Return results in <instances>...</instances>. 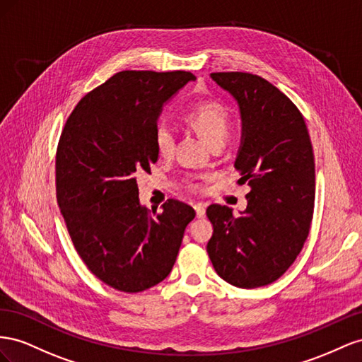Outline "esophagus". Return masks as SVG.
<instances>
[{
	"mask_svg": "<svg viewBox=\"0 0 362 362\" xmlns=\"http://www.w3.org/2000/svg\"><path fill=\"white\" fill-rule=\"evenodd\" d=\"M194 209H195V215H197V218H202V216L206 214V204L204 203L194 204Z\"/></svg>",
	"mask_w": 362,
	"mask_h": 362,
	"instance_id": "esophagus-1",
	"label": "esophagus"
}]
</instances>
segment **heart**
Segmentation results:
<instances>
[{
  "mask_svg": "<svg viewBox=\"0 0 362 362\" xmlns=\"http://www.w3.org/2000/svg\"><path fill=\"white\" fill-rule=\"evenodd\" d=\"M187 121L191 127L200 133V136L209 144L224 141L230 127V118L227 109L216 101H204L192 107ZM154 146L160 158H171L175 150V133L170 122L159 121L154 129ZM194 189H199V185H194Z\"/></svg>",
  "mask_w": 362,
  "mask_h": 362,
  "instance_id": "b5f03b06",
  "label": "heart"
}]
</instances>
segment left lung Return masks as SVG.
<instances>
[{"instance_id":"8db88e82","label":"left lung","mask_w":362,"mask_h":362,"mask_svg":"<svg viewBox=\"0 0 362 362\" xmlns=\"http://www.w3.org/2000/svg\"><path fill=\"white\" fill-rule=\"evenodd\" d=\"M238 103V183H247L240 216L221 204L206 214L214 226L208 255L216 274L238 288L277 281L303 249L313 221L315 163L302 113L284 92L249 72H212Z\"/></svg>"}]
</instances>
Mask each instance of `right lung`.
Masks as SVG:
<instances>
[{
  "instance_id": "1",
  "label": "right lung",
  "mask_w": 362,
  "mask_h": 362,
  "mask_svg": "<svg viewBox=\"0 0 362 362\" xmlns=\"http://www.w3.org/2000/svg\"><path fill=\"white\" fill-rule=\"evenodd\" d=\"M194 80L187 71L117 72L78 101L62 130L57 204L81 259L118 291L162 282L195 216L173 199L148 212L136 182L159 158L154 129L163 106Z\"/></svg>"
}]
</instances>
